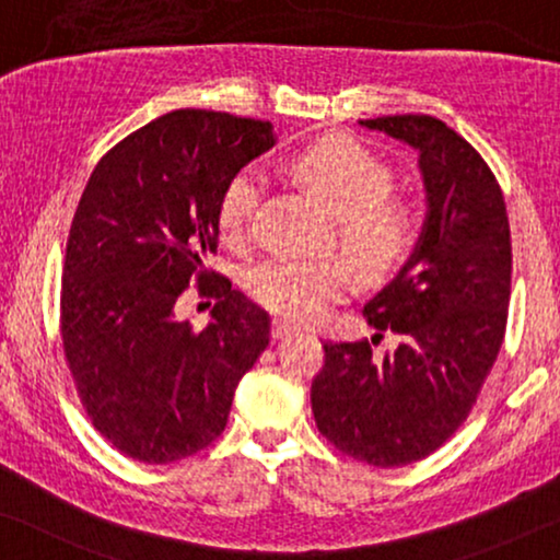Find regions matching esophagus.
Returning <instances> with one entry per match:
<instances>
[{
    "instance_id": "obj_1",
    "label": "esophagus",
    "mask_w": 560,
    "mask_h": 560,
    "mask_svg": "<svg viewBox=\"0 0 560 560\" xmlns=\"http://www.w3.org/2000/svg\"><path fill=\"white\" fill-rule=\"evenodd\" d=\"M294 325H289V322H283V319H273L271 322V335L277 337V340H281V337H287V335H291L294 332Z\"/></svg>"
}]
</instances>
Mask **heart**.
<instances>
[{
  "instance_id": "obj_1",
  "label": "heart",
  "mask_w": 560,
  "mask_h": 560,
  "mask_svg": "<svg viewBox=\"0 0 560 560\" xmlns=\"http://www.w3.org/2000/svg\"><path fill=\"white\" fill-rule=\"evenodd\" d=\"M291 172L329 212L337 215V243L362 279H385L411 256L419 218L411 202L393 190V170L350 137H327L304 147ZM264 198V179L241 170L218 198L215 223L231 248H246ZM350 273L340 258H271L248 277L258 306L291 322L327 312L345 291Z\"/></svg>"
}]
</instances>
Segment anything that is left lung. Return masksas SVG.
Segmentation results:
<instances>
[{
	"label": "left lung",
	"mask_w": 560,
	"mask_h": 560,
	"mask_svg": "<svg viewBox=\"0 0 560 560\" xmlns=\"http://www.w3.org/2000/svg\"><path fill=\"white\" fill-rule=\"evenodd\" d=\"M419 152L429 218L396 279L365 304L375 337L325 340L312 413L337 452L373 467L434 454L467 421L505 340L513 243L500 183L482 154L427 114L362 119ZM385 331L390 353L372 352Z\"/></svg>",
	"instance_id": "obj_1"
}]
</instances>
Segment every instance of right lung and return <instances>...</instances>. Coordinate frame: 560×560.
Masks as SVG:
<instances>
[{
	"instance_id": "1",
	"label": "right lung",
	"mask_w": 560,
	"mask_h": 560,
	"mask_svg": "<svg viewBox=\"0 0 560 560\" xmlns=\"http://www.w3.org/2000/svg\"><path fill=\"white\" fill-rule=\"evenodd\" d=\"M271 144L269 121L179 108L114 144L85 183L62 261V352L91 423L131 459L208 448L269 345V314L205 264L225 183ZM192 282L217 299L205 330L174 317Z\"/></svg>"
}]
</instances>
